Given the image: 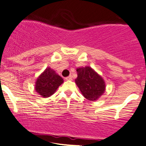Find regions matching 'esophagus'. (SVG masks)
<instances>
[{
	"label": "esophagus",
	"instance_id": "34e87169",
	"mask_svg": "<svg viewBox=\"0 0 146 146\" xmlns=\"http://www.w3.org/2000/svg\"><path fill=\"white\" fill-rule=\"evenodd\" d=\"M65 79H66L67 81H71V80L73 79V78H72L71 76H68V77H66V78H65Z\"/></svg>",
	"mask_w": 146,
	"mask_h": 146
}]
</instances>
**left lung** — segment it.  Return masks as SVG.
Returning a JSON list of instances; mask_svg holds the SVG:
<instances>
[{"label": "left lung", "mask_w": 146, "mask_h": 146, "mask_svg": "<svg viewBox=\"0 0 146 146\" xmlns=\"http://www.w3.org/2000/svg\"><path fill=\"white\" fill-rule=\"evenodd\" d=\"M76 71L78 76L75 82L83 96L90 101L97 100L106 90L103 78L91 67L79 68Z\"/></svg>", "instance_id": "1"}]
</instances>
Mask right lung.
Here are the masks:
<instances>
[{
  "instance_id": "1",
  "label": "right lung",
  "mask_w": 146,
  "mask_h": 146,
  "mask_svg": "<svg viewBox=\"0 0 146 146\" xmlns=\"http://www.w3.org/2000/svg\"><path fill=\"white\" fill-rule=\"evenodd\" d=\"M63 83V79L50 68H46L36 80L35 89L43 98H48L54 94Z\"/></svg>"
}]
</instances>
